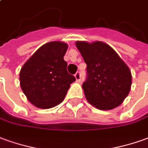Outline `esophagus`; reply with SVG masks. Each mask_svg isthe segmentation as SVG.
I'll return each mask as SVG.
<instances>
[{"instance_id": "obj_1", "label": "esophagus", "mask_w": 148, "mask_h": 148, "mask_svg": "<svg viewBox=\"0 0 148 148\" xmlns=\"http://www.w3.org/2000/svg\"><path fill=\"white\" fill-rule=\"evenodd\" d=\"M74 77L76 78V81L80 82V80H81V74H80L79 72H77L76 74H74Z\"/></svg>"}]
</instances>
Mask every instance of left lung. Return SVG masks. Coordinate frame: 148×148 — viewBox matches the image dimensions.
I'll return each mask as SVG.
<instances>
[{"label":"left lung","mask_w":148,"mask_h":148,"mask_svg":"<svg viewBox=\"0 0 148 148\" xmlns=\"http://www.w3.org/2000/svg\"><path fill=\"white\" fill-rule=\"evenodd\" d=\"M75 45L87 66V78L82 89L88 103L103 110L119 106L132 86L127 65L106 43L77 41Z\"/></svg>","instance_id":"1"}]
</instances>
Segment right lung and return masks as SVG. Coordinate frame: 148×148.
<instances>
[{
	"mask_svg": "<svg viewBox=\"0 0 148 148\" xmlns=\"http://www.w3.org/2000/svg\"><path fill=\"white\" fill-rule=\"evenodd\" d=\"M68 45L50 42L42 45L24 64L20 71V86L33 105L49 109L62 103L71 84L76 79L68 74L64 55Z\"/></svg>",
	"mask_w": 148,
	"mask_h": 148,
	"instance_id": "add662e5",
	"label": "right lung"
}]
</instances>
